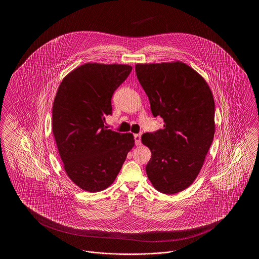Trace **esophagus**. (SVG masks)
Here are the masks:
<instances>
[{"label": "esophagus", "instance_id": "34e87169", "mask_svg": "<svg viewBox=\"0 0 259 259\" xmlns=\"http://www.w3.org/2000/svg\"><path fill=\"white\" fill-rule=\"evenodd\" d=\"M134 139H135L136 145L140 146L141 145V134H135Z\"/></svg>", "mask_w": 259, "mask_h": 259}]
</instances>
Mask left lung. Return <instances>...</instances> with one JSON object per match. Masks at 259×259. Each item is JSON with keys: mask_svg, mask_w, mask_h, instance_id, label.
<instances>
[{"mask_svg": "<svg viewBox=\"0 0 259 259\" xmlns=\"http://www.w3.org/2000/svg\"><path fill=\"white\" fill-rule=\"evenodd\" d=\"M137 77L164 128L142 135L151 151L146 167L153 187L175 194L193 184L212 143L214 100L201 74L184 62L137 64Z\"/></svg>", "mask_w": 259, "mask_h": 259, "instance_id": "1", "label": "left lung"}]
</instances>
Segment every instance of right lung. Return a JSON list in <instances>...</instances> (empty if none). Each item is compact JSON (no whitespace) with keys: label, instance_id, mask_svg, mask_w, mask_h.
Masks as SVG:
<instances>
[{"label":"right lung","instance_id":"add662e5","mask_svg":"<svg viewBox=\"0 0 259 259\" xmlns=\"http://www.w3.org/2000/svg\"><path fill=\"white\" fill-rule=\"evenodd\" d=\"M125 64L85 63L67 74L52 107V133L63 168L88 192L108 188L121 170L134 136L106 129L111 97L131 73Z\"/></svg>","mask_w":259,"mask_h":259}]
</instances>
